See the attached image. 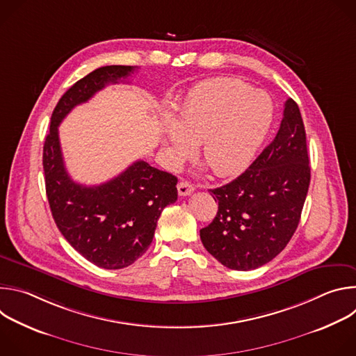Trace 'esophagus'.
<instances>
[{"label":"esophagus","instance_id":"obj_1","mask_svg":"<svg viewBox=\"0 0 356 356\" xmlns=\"http://www.w3.org/2000/svg\"><path fill=\"white\" fill-rule=\"evenodd\" d=\"M177 191H179V195H188L194 191V186L190 184L188 181H180L177 184Z\"/></svg>","mask_w":356,"mask_h":356}]
</instances>
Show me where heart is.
I'll use <instances>...</instances> for the list:
<instances>
[{"label": "heart", "instance_id": "b5f03b06", "mask_svg": "<svg viewBox=\"0 0 356 356\" xmlns=\"http://www.w3.org/2000/svg\"><path fill=\"white\" fill-rule=\"evenodd\" d=\"M272 98L241 80L216 77L191 88L165 118V150L179 166L198 142V154L217 176L243 172L273 122Z\"/></svg>", "mask_w": 356, "mask_h": 356}]
</instances>
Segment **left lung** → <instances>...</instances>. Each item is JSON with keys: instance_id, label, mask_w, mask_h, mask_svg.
<instances>
[{"instance_id": "left-lung-1", "label": "left lung", "mask_w": 356, "mask_h": 356, "mask_svg": "<svg viewBox=\"0 0 356 356\" xmlns=\"http://www.w3.org/2000/svg\"><path fill=\"white\" fill-rule=\"evenodd\" d=\"M310 161L298 106L284 103L275 139L241 176L211 188L213 222L200 229L204 248L234 270L257 269L286 248L298 225L310 186Z\"/></svg>"}]
</instances>
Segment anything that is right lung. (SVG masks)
<instances>
[{"instance_id": "obj_1", "label": "right lung", "mask_w": 356, "mask_h": 356, "mask_svg": "<svg viewBox=\"0 0 356 356\" xmlns=\"http://www.w3.org/2000/svg\"><path fill=\"white\" fill-rule=\"evenodd\" d=\"M134 70L104 66L74 83L55 107L43 145L46 195L54 220L80 255L103 269L127 268L147 250L163 209L177 200V177L138 161L107 183L79 184L65 168L59 125L76 106Z\"/></svg>"}]
</instances>
